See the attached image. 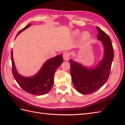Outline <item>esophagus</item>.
<instances>
[{
	"label": "esophagus",
	"mask_w": 125,
	"mask_h": 125,
	"mask_svg": "<svg viewBox=\"0 0 125 125\" xmlns=\"http://www.w3.org/2000/svg\"><path fill=\"white\" fill-rule=\"evenodd\" d=\"M63 58H64V61H69L70 58V54L69 53H64L63 54Z\"/></svg>",
	"instance_id": "34e87169"
}]
</instances>
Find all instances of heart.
<instances>
[{"label":"heart","instance_id":"heart-1","mask_svg":"<svg viewBox=\"0 0 125 125\" xmlns=\"http://www.w3.org/2000/svg\"><path fill=\"white\" fill-rule=\"evenodd\" d=\"M72 35L73 38H77L79 37V35H80V31L78 30L74 31L72 33ZM90 38H91V34H90L89 31H83V32L82 33L81 36V42L82 43H86V42H87L89 40Z\"/></svg>","mask_w":125,"mask_h":125}]
</instances>
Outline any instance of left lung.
I'll return each instance as SVG.
<instances>
[{
    "label": "left lung",
    "instance_id": "obj_1",
    "mask_svg": "<svg viewBox=\"0 0 125 125\" xmlns=\"http://www.w3.org/2000/svg\"><path fill=\"white\" fill-rule=\"evenodd\" d=\"M97 39L101 41L104 49L102 59L96 65L87 67L70 59L71 79L76 90L83 94H87L100 89L109 77L114 57L113 48L110 37L97 27Z\"/></svg>",
    "mask_w": 125,
    "mask_h": 125
}]
</instances>
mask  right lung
Segmentation results:
<instances>
[{
  "label": "right lung",
  "mask_w": 125,
  "mask_h": 125,
  "mask_svg": "<svg viewBox=\"0 0 125 125\" xmlns=\"http://www.w3.org/2000/svg\"><path fill=\"white\" fill-rule=\"evenodd\" d=\"M31 25V23L20 30L15 38L22 31L30 27ZM11 61L12 73L15 81L24 91L36 95L47 94L50 91L54 83L55 72L63 62L62 55H58L46 61L35 75L31 77H25L20 75L16 69L13 60L12 50Z\"/></svg>",
  "instance_id": "obj_1"
}]
</instances>
